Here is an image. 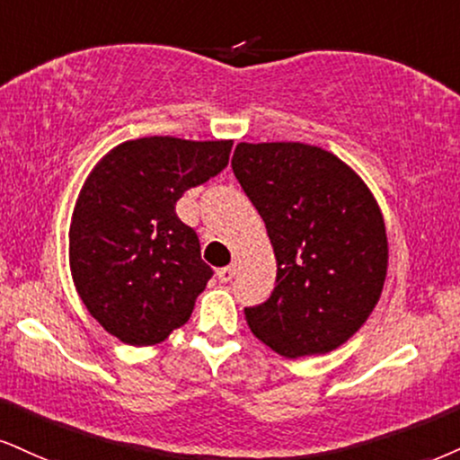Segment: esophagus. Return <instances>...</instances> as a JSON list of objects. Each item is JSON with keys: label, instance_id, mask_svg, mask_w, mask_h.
I'll return each mask as SVG.
<instances>
[{"label": "esophagus", "instance_id": "34e87169", "mask_svg": "<svg viewBox=\"0 0 460 460\" xmlns=\"http://www.w3.org/2000/svg\"><path fill=\"white\" fill-rule=\"evenodd\" d=\"M234 275H236V266H234V264L224 266V269H219V270H217V277H219V281H221V283H228V281H232V279H234Z\"/></svg>", "mask_w": 460, "mask_h": 460}]
</instances>
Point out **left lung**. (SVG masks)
Masks as SVG:
<instances>
[{
	"instance_id": "8db88e82",
	"label": "left lung",
	"mask_w": 460,
	"mask_h": 460,
	"mask_svg": "<svg viewBox=\"0 0 460 460\" xmlns=\"http://www.w3.org/2000/svg\"><path fill=\"white\" fill-rule=\"evenodd\" d=\"M232 170L277 260L270 298L245 309L249 328L286 358L337 349L368 320L386 281L376 196L334 153L305 143H239Z\"/></svg>"
}]
</instances>
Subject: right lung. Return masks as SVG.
Segmentation results:
<instances>
[{"label": "right lung", "instance_id": "obj_1", "mask_svg": "<svg viewBox=\"0 0 460 460\" xmlns=\"http://www.w3.org/2000/svg\"><path fill=\"white\" fill-rule=\"evenodd\" d=\"M232 140L149 136L112 146L74 204L70 273L98 324L134 348L190 320L213 270L174 204L228 166Z\"/></svg>", "mask_w": 460, "mask_h": 460}]
</instances>
